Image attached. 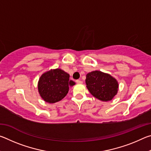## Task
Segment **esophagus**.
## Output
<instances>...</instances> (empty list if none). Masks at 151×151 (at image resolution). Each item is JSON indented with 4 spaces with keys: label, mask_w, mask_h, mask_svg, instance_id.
I'll return each instance as SVG.
<instances>
[{
    "label": "esophagus",
    "mask_w": 151,
    "mask_h": 151,
    "mask_svg": "<svg viewBox=\"0 0 151 151\" xmlns=\"http://www.w3.org/2000/svg\"><path fill=\"white\" fill-rule=\"evenodd\" d=\"M76 83H77V84H81L82 83H83V82H82L81 80H76Z\"/></svg>",
    "instance_id": "34e87169"
}]
</instances>
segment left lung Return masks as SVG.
I'll use <instances>...</instances> for the list:
<instances>
[{"instance_id": "obj_1", "label": "left lung", "mask_w": 151, "mask_h": 151, "mask_svg": "<svg viewBox=\"0 0 151 151\" xmlns=\"http://www.w3.org/2000/svg\"><path fill=\"white\" fill-rule=\"evenodd\" d=\"M86 87L93 96L102 101H109L116 95L119 85L115 78L101 71L86 75Z\"/></svg>"}]
</instances>
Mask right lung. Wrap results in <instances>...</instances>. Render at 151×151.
Returning <instances> with one entry per match:
<instances>
[{
    "instance_id": "add662e5",
    "label": "right lung",
    "mask_w": 151,
    "mask_h": 151,
    "mask_svg": "<svg viewBox=\"0 0 151 151\" xmlns=\"http://www.w3.org/2000/svg\"><path fill=\"white\" fill-rule=\"evenodd\" d=\"M69 77L68 73L58 68L43 74L39 79L38 88L44 101L55 103L62 100L67 94L69 86L75 84Z\"/></svg>"
}]
</instances>
